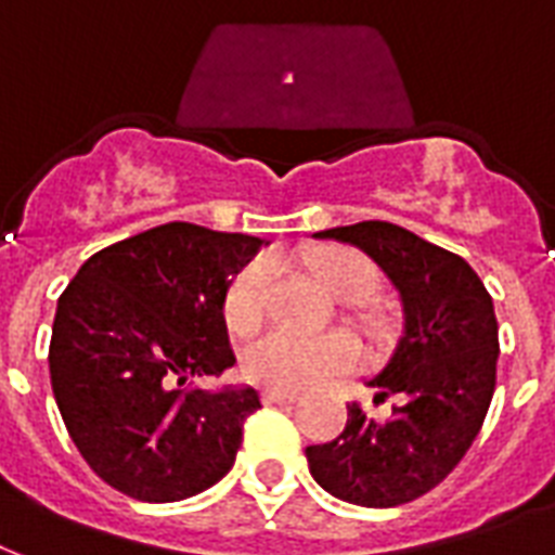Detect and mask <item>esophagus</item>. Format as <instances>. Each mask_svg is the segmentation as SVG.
Masks as SVG:
<instances>
[{
  "mask_svg": "<svg viewBox=\"0 0 555 555\" xmlns=\"http://www.w3.org/2000/svg\"><path fill=\"white\" fill-rule=\"evenodd\" d=\"M298 395L295 391H278V389H266L262 391V403H295Z\"/></svg>",
  "mask_w": 555,
  "mask_h": 555,
  "instance_id": "esophagus-1",
  "label": "esophagus"
}]
</instances>
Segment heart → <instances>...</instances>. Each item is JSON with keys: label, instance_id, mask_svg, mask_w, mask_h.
<instances>
[{"label": "heart", "instance_id": "b5f03b06", "mask_svg": "<svg viewBox=\"0 0 555 555\" xmlns=\"http://www.w3.org/2000/svg\"><path fill=\"white\" fill-rule=\"evenodd\" d=\"M315 278L345 301H365L377 293L380 274L365 254L336 248L312 260ZM272 269L269 262H251L233 281L224 301V322L233 333H251L266 315ZM360 360V345L345 333L310 336L298 331H272L245 351L243 369L257 386L278 391H301L319 386L333 374L353 369Z\"/></svg>", "mask_w": 555, "mask_h": 555}]
</instances>
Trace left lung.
Returning <instances> with one entry per match:
<instances>
[{
    "mask_svg": "<svg viewBox=\"0 0 555 555\" xmlns=\"http://www.w3.org/2000/svg\"><path fill=\"white\" fill-rule=\"evenodd\" d=\"M377 260L403 301V336L369 386L386 418L348 406L345 430L310 444L312 480L333 498L389 509L436 489L477 439L498 383V319L486 286L460 254L391 222L319 231Z\"/></svg>",
    "mask_w": 555,
    "mask_h": 555,
    "instance_id": "8db88e82",
    "label": "left lung"
}]
</instances>
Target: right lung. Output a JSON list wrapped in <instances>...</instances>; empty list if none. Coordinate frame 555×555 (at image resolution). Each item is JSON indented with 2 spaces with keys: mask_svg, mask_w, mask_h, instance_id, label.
<instances>
[{
  "mask_svg": "<svg viewBox=\"0 0 555 555\" xmlns=\"http://www.w3.org/2000/svg\"><path fill=\"white\" fill-rule=\"evenodd\" d=\"M260 236L157 224L95 251L57 298L49 374L78 453L145 503L210 489L231 470L254 389L204 391L233 357L224 295Z\"/></svg>",
  "mask_w": 555,
  "mask_h": 555,
  "instance_id": "obj_1",
  "label": "right lung"
}]
</instances>
